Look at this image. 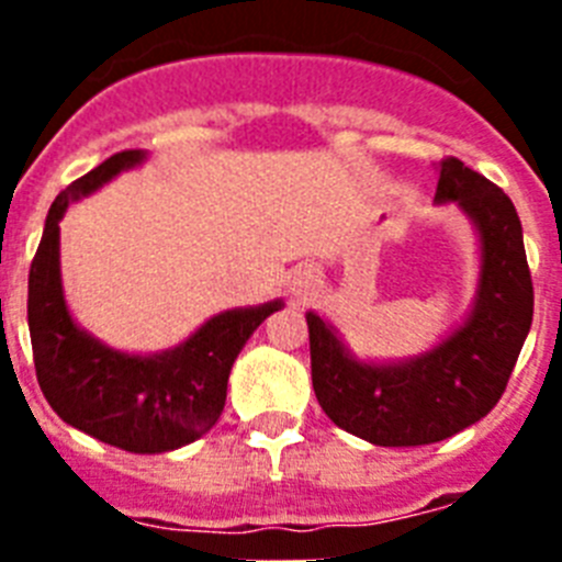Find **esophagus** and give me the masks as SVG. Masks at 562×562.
Masks as SVG:
<instances>
[{
	"mask_svg": "<svg viewBox=\"0 0 562 562\" xmlns=\"http://www.w3.org/2000/svg\"><path fill=\"white\" fill-rule=\"evenodd\" d=\"M317 281H321V272H317L315 267H312V265L297 267V270L290 272L292 295H310V292L317 286Z\"/></svg>",
	"mask_w": 562,
	"mask_h": 562,
	"instance_id": "esophagus-1",
	"label": "esophagus"
}]
</instances>
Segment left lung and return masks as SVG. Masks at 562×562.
<instances>
[{
  "label": "left lung",
  "instance_id": "1",
  "mask_svg": "<svg viewBox=\"0 0 562 562\" xmlns=\"http://www.w3.org/2000/svg\"><path fill=\"white\" fill-rule=\"evenodd\" d=\"M436 202H456L481 238V276L464 326L436 349L402 362H360L337 331L310 312L312 389L337 428L380 448L448 439L498 405L532 326V276L513 200L448 157Z\"/></svg>",
  "mask_w": 562,
  "mask_h": 562
}]
</instances>
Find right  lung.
Returning a JSON list of instances; mask_svg holds the SVG:
<instances>
[{
    "label": "right lung",
    "instance_id": "obj_1",
    "mask_svg": "<svg viewBox=\"0 0 562 562\" xmlns=\"http://www.w3.org/2000/svg\"><path fill=\"white\" fill-rule=\"evenodd\" d=\"M143 160L140 148L117 151L58 193L30 265L27 326L42 394L67 425L128 453H168L216 425L238 351L265 317L281 310V301L222 312L177 349L148 357L109 349L69 317L58 222L69 202Z\"/></svg>",
    "mask_w": 562,
    "mask_h": 562
}]
</instances>
